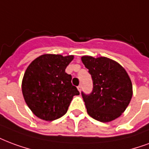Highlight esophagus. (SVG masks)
<instances>
[{"label": "esophagus", "mask_w": 149, "mask_h": 149, "mask_svg": "<svg viewBox=\"0 0 149 149\" xmlns=\"http://www.w3.org/2000/svg\"><path fill=\"white\" fill-rule=\"evenodd\" d=\"M77 89H78V91H80H80H81V87H80V86L79 85V86H78V87H77Z\"/></svg>", "instance_id": "1"}]
</instances>
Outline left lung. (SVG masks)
<instances>
[{
  "mask_svg": "<svg viewBox=\"0 0 149 149\" xmlns=\"http://www.w3.org/2000/svg\"><path fill=\"white\" fill-rule=\"evenodd\" d=\"M81 61L93 81L90 94L81 92L88 114L102 122L116 119L132 99L133 86L129 75L120 64L105 57L83 56Z\"/></svg>",
  "mask_w": 149,
  "mask_h": 149,
  "instance_id": "left-lung-1",
  "label": "left lung"
}]
</instances>
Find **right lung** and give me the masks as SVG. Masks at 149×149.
I'll use <instances>...</instances> for the list:
<instances>
[{
  "mask_svg": "<svg viewBox=\"0 0 149 149\" xmlns=\"http://www.w3.org/2000/svg\"><path fill=\"white\" fill-rule=\"evenodd\" d=\"M72 55L43 54L33 61L24 72L22 92L33 114L45 121H54L66 114L74 95H80L72 84L65 69Z\"/></svg>",
  "mask_w": 149,
  "mask_h": 149,
  "instance_id": "add662e5",
  "label": "right lung"
}]
</instances>
